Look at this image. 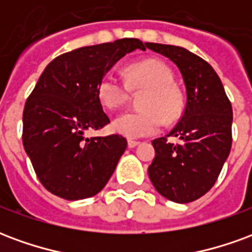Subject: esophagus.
I'll return each mask as SVG.
<instances>
[{"label": "esophagus", "mask_w": 252, "mask_h": 252, "mask_svg": "<svg viewBox=\"0 0 252 252\" xmlns=\"http://www.w3.org/2000/svg\"><path fill=\"white\" fill-rule=\"evenodd\" d=\"M139 144H140V142H137V140H132V139H129V140H128V147L129 148L137 147Z\"/></svg>", "instance_id": "34e87169"}]
</instances>
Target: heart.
Segmentation results:
<instances>
[{"label": "heart", "mask_w": 252, "mask_h": 252, "mask_svg": "<svg viewBox=\"0 0 252 252\" xmlns=\"http://www.w3.org/2000/svg\"><path fill=\"white\" fill-rule=\"evenodd\" d=\"M126 79L133 89L144 88L140 110H126L112 123L113 131L129 139L154 135L166 121L181 112V97L174 88L173 72L159 61H144L126 68ZM129 84V85H130ZM113 71L105 72L97 85V97L106 109H117L129 98L131 88Z\"/></svg>", "instance_id": "1"}]
</instances>
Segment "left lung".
Returning a JSON list of instances; mask_svg holds the SVG:
<instances>
[{
    "instance_id": "1",
    "label": "left lung",
    "mask_w": 252,
    "mask_h": 252,
    "mask_svg": "<svg viewBox=\"0 0 252 252\" xmlns=\"http://www.w3.org/2000/svg\"><path fill=\"white\" fill-rule=\"evenodd\" d=\"M169 58L182 74L186 106L180 123L166 137L153 140L155 158L148 167L154 188L164 198L188 204L215 185L232 144V106L213 67L186 48L144 43Z\"/></svg>"
}]
</instances>
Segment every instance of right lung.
Instances as JSON below:
<instances>
[{
	"instance_id": "right-lung-1",
	"label": "right lung",
	"mask_w": 252,
	"mask_h": 252,
	"mask_svg": "<svg viewBox=\"0 0 252 252\" xmlns=\"http://www.w3.org/2000/svg\"><path fill=\"white\" fill-rule=\"evenodd\" d=\"M139 39L77 48L55 58L41 72L23 113V144L37 178L68 201L93 197L108 184L126 148L121 135L86 137L109 123L97 97L99 79Z\"/></svg>"
}]
</instances>
